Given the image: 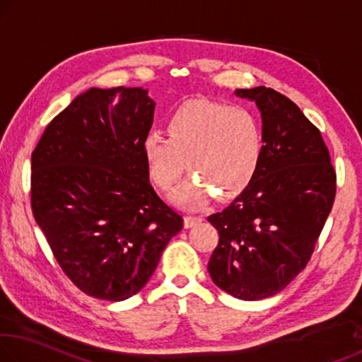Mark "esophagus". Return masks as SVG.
<instances>
[{"label":"esophagus","mask_w":362,"mask_h":362,"mask_svg":"<svg viewBox=\"0 0 362 362\" xmlns=\"http://www.w3.org/2000/svg\"><path fill=\"white\" fill-rule=\"evenodd\" d=\"M201 218L199 217H193V216H187L183 218V225H185V228H192L196 223H199Z\"/></svg>","instance_id":"esophagus-1"}]
</instances>
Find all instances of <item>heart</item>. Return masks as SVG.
Returning a JSON list of instances; mask_svg holds the SVG:
<instances>
[{
    "label": "heart",
    "mask_w": 362,
    "mask_h": 362,
    "mask_svg": "<svg viewBox=\"0 0 362 362\" xmlns=\"http://www.w3.org/2000/svg\"><path fill=\"white\" fill-rule=\"evenodd\" d=\"M168 137L151 131L142 140L150 179L170 192L187 169L192 177L173 194L183 209H198L214 193L220 199L240 196L254 180L263 156V131L246 108L207 100L180 105L166 121Z\"/></svg>",
    "instance_id": "b5f03b06"
}]
</instances>
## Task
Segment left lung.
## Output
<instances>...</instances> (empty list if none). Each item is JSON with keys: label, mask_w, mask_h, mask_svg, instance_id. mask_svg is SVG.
Here are the masks:
<instances>
[{"label": "left lung", "mask_w": 362, "mask_h": 362, "mask_svg": "<svg viewBox=\"0 0 362 362\" xmlns=\"http://www.w3.org/2000/svg\"><path fill=\"white\" fill-rule=\"evenodd\" d=\"M235 95L259 108L263 156L250 185L207 218L218 231L207 269L231 297L262 300L310 260L334 204L335 170L321 132L286 95L265 86Z\"/></svg>", "instance_id": "8db88e82"}]
</instances>
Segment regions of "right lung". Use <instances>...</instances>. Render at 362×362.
<instances>
[{"instance_id":"obj_1","label":"right lung","mask_w":362,"mask_h":362,"mask_svg":"<svg viewBox=\"0 0 362 362\" xmlns=\"http://www.w3.org/2000/svg\"><path fill=\"white\" fill-rule=\"evenodd\" d=\"M144 88H90L49 122L32 153V209L54 255L90 297L121 302L148 283L183 218L150 183Z\"/></svg>"}]
</instances>
